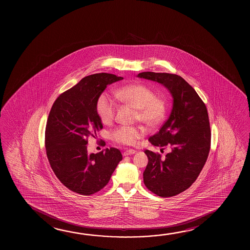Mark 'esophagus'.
<instances>
[{"label":"esophagus","instance_id":"esophagus-1","mask_svg":"<svg viewBox=\"0 0 250 250\" xmlns=\"http://www.w3.org/2000/svg\"><path fill=\"white\" fill-rule=\"evenodd\" d=\"M135 150H133V149H127L125 151H124L123 155L124 156H128L131 155V154H134L135 153Z\"/></svg>","mask_w":250,"mask_h":250}]
</instances>
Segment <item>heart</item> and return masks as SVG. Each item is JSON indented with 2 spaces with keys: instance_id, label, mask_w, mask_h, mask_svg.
<instances>
[{
  "instance_id": "obj_1",
  "label": "heart",
  "mask_w": 250,
  "mask_h": 250,
  "mask_svg": "<svg viewBox=\"0 0 250 250\" xmlns=\"http://www.w3.org/2000/svg\"><path fill=\"white\" fill-rule=\"evenodd\" d=\"M113 96L108 92L99 95L96 109L99 119L104 124H109L114 119L119 102L130 104L137 109V118L148 126L160 125L167 111V102L163 97L155 96L154 91L144 83H133L115 89ZM146 134L141 126L121 125L111 132V139L115 143L133 146Z\"/></svg>"
}]
</instances>
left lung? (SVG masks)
Segmentation results:
<instances>
[{"label": "left lung", "mask_w": 250, "mask_h": 250, "mask_svg": "<svg viewBox=\"0 0 250 250\" xmlns=\"http://www.w3.org/2000/svg\"><path fill=\"white\" fill-rule=\"evenodd\" d=\"M146 78L166 86L173 98L167 120L149 138L154 146L170 148L167 155L146 150L148 164L144 183L158 196H175L189 188L200 175L208 157L211 130L208 113L196 91L175 74L141 72Z\"/></svg>", "instance_id": "obj_1"}]
</instances>
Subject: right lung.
I'll use <instances>...</instances> for the list:
<instances>
[{
	"mask_svg": "<svg viewBox=\"0 0 250 250\" xmlns=\"http://www.w3.org/2000/svg\"><path fill=\"white\" fill-rule=\"evenodd\" d=\"M122 79L113 74L90 75L62 92L49 111L47 158L62 184L78 194L88 196L104 188L122 160L117 148L88 154L86 146L88 138L103 128L96 109L99 95L108 84Z\"/></svg>",
	"mask_w": 250,
	"mask_h": 250,
	"instance_id": "1",
	"label": "right lung"
}]
</instances>
